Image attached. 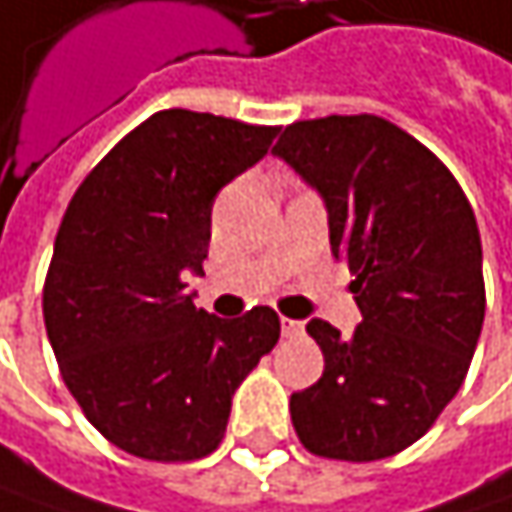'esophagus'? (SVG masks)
<instances>
[{"label": "esophagus", "instance_id": "obj_1", "mask_svg": "<svg viewBox=\"0 0 512 512\" xmlns=\"http://www.w3.org/2000/svg\"><path fill=\"white\" fill-rule=\"evenodd\" d=\"M281 334H284V337H290V340L302 337L304 322H299V319H287V316H281Z\"/></svg>", "mask_w": 512, "mask_h": 512}]
</instances>
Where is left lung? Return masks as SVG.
Listing matches in <instances>:
<instances>
[{
	"instance_id": "8db88e82",
	"label": "left lung",
	"mask_w": 512,
	"mask_h": 512,
	"mask_svg": "<svg viewBox=\"0 0 512 512\" xmlns=\"http://www.w3.org/2000/svg\"><path fill=\"white\" fill-rule=\"evenodd\" d=\"M328 210L331 255L349 263L363 322L307 334L322 378L290 398L307 451L369 463L425 437L463 387L487 293L472 205L445 163L372 114L293 122L272 149Z\"/></svg>"
}]
</instances>
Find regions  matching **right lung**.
I'll use <instances>...</instances> for the list:
<instances>
[{"label": "right lung", "mask_w": 512, "mask_h": 512, "mask_svg": "<svg viewBox=\"0 0 512 512\" xmlns=\"http://www.w3.org/2000/svg\"><path fill=\"white\" fill-rule=\"evenodd\" d=\"M278 128L158 111L93 166L61 219L43 319L64 384L117 448L199 460L231 398L281 337L272 307L219 319L184 293L208 257L216 193L255 166Z\"/></svg>", "instance_id": "1"}]
</instances>
